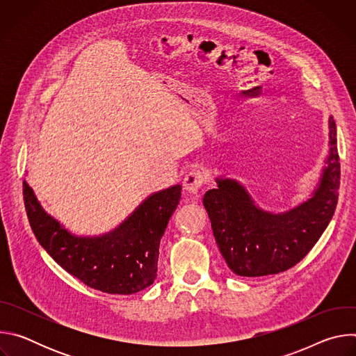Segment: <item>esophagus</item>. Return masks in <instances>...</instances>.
<instances>
[{"mask_svg":"<svg viewBox=\"0 0 356 356\" xmlns=\"http://www.w3.org/2000/svg\"><path fill=\"white\" fill-rule=\"evenodd\" d=\"M207 181V172L204 169H194L184 177V190L190 194H197L198 190Z\"/></svg>","mask_w":356,"mask_h":356,"instance_id":"obj_1","label":"esophagus"}]
</instances>
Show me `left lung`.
<instances>
[{
    "mask_svg": "<svg viewBox=\"0 0 356 356\" xmlns=\"http://www.w3.org/2000/svg\"><path fill=\"white\" fill-rule=\"evenodd\" d=\"M330 156L312 198L283 213H266L255 206L235 180L217 179L218 187L202 198L216 242L228 268L238 276L259 277L297 265L317 243L330 224L341 179L337 127L330 118Z\"/></svg>",
    "mask_w": 356,
    "mask_h": 356,
    "instance_id": "1",
    "label": "left lung"
}]
</instances>
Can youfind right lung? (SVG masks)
<instances>
[{"label": "right lung", "instance_id": "1", "mask_svg": "<svg viewBox=\"0 0 356 356\" xmlns=\"http://www.w3.org/2000/svg\"><path fill=\"white\" fill-rule=\"evenodd\" d=\"M180 198V184L155 193L113 232L79 238L43 211L24 180L25 210L39 243L67 273L108 294H134L155 282L161 239Z\"/></svg>", "mask_w": 356, "mask_h": 356}]
</instances>
